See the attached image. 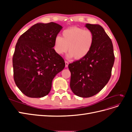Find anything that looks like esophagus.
<instances>
[{"label":"esophagus","instance_id":"obj_1","mask_svg":"<svg viewBox=\"0 0 132 132\" xmlns=\"http://www.w3.org/2000/svg\"><path fill=\"white\" fill-rule=\"evenodd\" d=\"M65 67L66 68L68 67V64H69V63L67 61H65Z\"/></svg>","mask_w":132,"mask_h":132}]
</instances>
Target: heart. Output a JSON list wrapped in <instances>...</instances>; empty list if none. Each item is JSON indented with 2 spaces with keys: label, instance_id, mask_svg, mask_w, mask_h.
Segmentation results:
<instances>
[{
  "label": "heart",
  "instance_id": "b5f03b06",
  "mask_svg": "<svg viewBox=\"0 0 132 132\" xmlns=\"http://www.w3.org/2000/svg\"><path fill=\"white\" fill-rule=\"evenodd\" d=\"M94 42V36L91 30L73 27L64 30L62 37L57 36L54 40V49L59 55L69 52L68 58L81 59L90 52Z\"/></svg>",
  "mask_w": 132,
  "mask_h": 132
}]
</instances>
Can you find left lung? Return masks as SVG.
<instances>
[{
  "label": "left lung",
  "instance_id": "left-lung-1",
  "mask_svg": "<svg viewBox=\"0 0 132 132\" xmlns=\"http://www.w3.org/2000/svg\"><path fill=\"white\" fill-rule=\"evenodd\" d=\"M94 36V42L85 57L68 65L71 73L70 87L78 96L90 97L105 86L111 76L114 62L113 44L103 27L86 23Z\"/></svg>",
  "mask_w": 132,
  "mask_h": 132
}]
</instances>
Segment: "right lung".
Masks as SVG:
<instances>
[{
    "label": "right lung",
    "instance_id": "add662e5",
    "mask_svg": "<svg viewBox=\"0 0 132 132\" xmlns=\"http://www.w3.org/2000/svg\"><path fill=\"white\" fill-rule=\"evenodd\" d=\"M63 27L55 22L37 23L18 40L13 58L14 79L22 93L32 98L49 94L53 79L64 68L55 52L54 40Z\"/></svg>",
    "mask_w": 132,
    "mask_h": 132
}]
</instances>
